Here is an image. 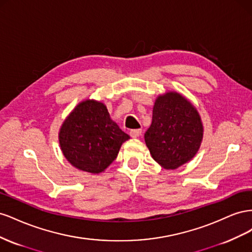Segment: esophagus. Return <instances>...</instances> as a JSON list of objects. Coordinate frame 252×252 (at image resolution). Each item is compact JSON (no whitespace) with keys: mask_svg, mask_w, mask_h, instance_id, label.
Instances as JSON below:
<instances>
[{"mask_svg":"<svg viewBox=\"0 0 252 252\" xmlns=\"http://www.w3.org/2000/svg\"><path fill=\"white\" fill-rule=\"evenodd\" d=\"M129 134H130L131 138H138L142 134V129H131L130 131H129Z\"/></svg>","mask_w":252,"mask_h":252,"instance_id":"esophagus-1","label":"esophagus"}]
</instances>
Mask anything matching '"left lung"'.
Instances as JSON below:
<instances>
[{
	"label": "left lung",
	"instance_id": "left-lung-1",
	"mask_svg": "<svg viewBox=\"0 0 252 252\" xmlns=\"http://www.w3.org/2000/svg\"><path fill=\"white\" fill-rule=\"evenodd\" d=\"M144 138L155 161L166 169H175L190 161L200 148L201 118L184 96L167 93L157 98L152 123Z\"/></svg>",
	"mask_w": 252,
	"mask_h": 252
}]
</instances>
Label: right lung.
I'll use <instances>...</instances> for the list:
<instances>
[{
	"label": "right lung",
	"instance_id": "add662e5",
	"mask_svg": "<svg viewBox=\"0 0 252 252\" xmlns=\"http://www.w3.org/2000/svg\"><path fill=\"white\" fill-rule=\"evenodd\" d=\"M129 135L110 119L103 103H80L63 123L59 141L67 161L90 173L104 171L118 157Z\"/></svg>",
	"mask_w": 252,
	"mask_h": 252
}]
</instances>
